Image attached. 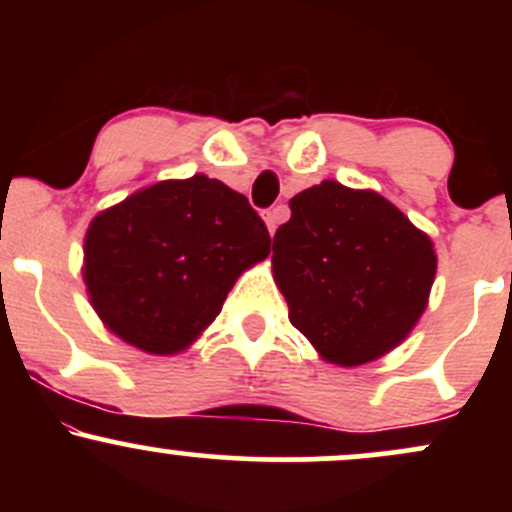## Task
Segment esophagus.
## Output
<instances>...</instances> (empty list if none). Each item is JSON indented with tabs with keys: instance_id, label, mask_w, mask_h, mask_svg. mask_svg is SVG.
<instances>
[{
	"instance_id": "1",
	"label": "esophagus",
	"mask_w": 512,
	"mask_h": 512,
	"mask_svg": "<svg viewBox=\"0 0 512 512\" xmlns=\"http://www.w3.org/2000/svg\"><path fill=\"white\" fill-rule=\"evenodd\" d=\"M281 219H284V209H281V207H274V209L264 211V223H267V231L272 233V236H274L276 226H279V223H281Z\"/></svg>"
}]
</instances>
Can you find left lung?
Here are the masks:
<instances>
[{
	"label": "left lung",
	"mask_w": 512,
	"mask_h": 512,
	"mask_svg": "<svg viewBox=\"0 0 512 512\" xmlns=\"http://www.w3.org/2000/svg\"><path fill=\"white\" fill-rule=\"evenodd\" d=\"M289 207L272 269L291 325L346 368L402 344L436 279L431 238L378 192L334 180L298 192Z\"/></svg>",
	"instance_id": "left-lung-1"
}]
</instances>
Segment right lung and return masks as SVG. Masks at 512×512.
<instances>
[{"label": "right lung", "instance_id": "obj_1", "mask_svg": "<svg viewBox=\"0 0 512 512\" xmlns=\"http://www.w3.org/2000/svg\"><path fill=\"white\" fill-rule=\"evenodd\" d=\"M269 245L257 211L221 180H163L91 221L86 291L122 342L178 354L216 320L238 276L262 262Z\"/></svg>", "mask_w": 512, "mask_h": 512}]
</instances>
